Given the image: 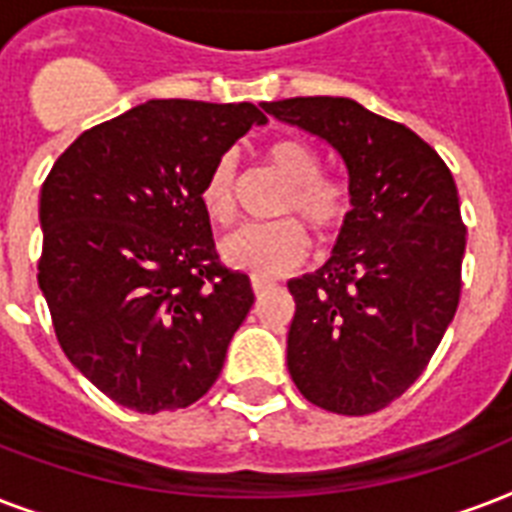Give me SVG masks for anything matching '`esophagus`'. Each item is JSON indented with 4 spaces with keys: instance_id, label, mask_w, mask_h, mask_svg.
Wrapping results in <instances>:
<instances>
[{
    "instance_id": "obj_1",
    "label": "esophagus",
    "mask_w": 512,
    "mask_h": 512,
    "mask_svg": "<svg viewBox=\"0 0 512 512\" xmlns=\"http://www.w3.org/2000/svg\"><path fill=\"white\" fill-rule=\"evenodd\" d=\"M251 288H253V293H256V296H261V293L269 288V283H267V280H261V277H253Z\"/></svg>"
}]
</instances>
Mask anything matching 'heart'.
<instances>
[{
  "label": "heart",
  "instance_id": "obj_1",
  "mask_svg": "<svg viewBox=\"0 0 512 512\" xmlns=\"http://www.w3.org/2000/svg\"><path fill=\"white\" fill-rule=\"evenodd\" d=\"M267 162L280 173L288 194L283 213H296L315 232H331L347 216V194L336 181L320 176V157L307 141L283 138L267 149ZM202 211L216 224L235 216V154L213 162L200 189ZM310 248L307 232L299 221L285 219L275 224H245L229 232L219 245L224 264L253 277H277L304 261Z\"/></svg>",
  "mask_w": 512,
  "mask_h": 512
}]
</instances>
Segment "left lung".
Segmentation results:
<instances>
[{
	"label": "left lung",
	"mask_w": 512,
	"mask_h": 512,
	"mask_svg": "<svg viewBox=\"0 0 512 512\" xmlns=\"http://www.w3.org/2000/svg\"><path fill=\"white\" fill-rule=\"evenodd\" d=\"M342 157L350 202L331 259L288 280V374L315 406L363 417L403 395L454 320L465 224L433 146L352 98L264 104Z\"/></svg>",
	"instance_id": "left-lung-1"
}]
</instances>
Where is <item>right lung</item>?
<instances>
[{"instance_id": "add662e5", "label": "right lung", "mask_w": 512, "mask_h": 512, "mask_svg": "<svg viewBox=\"0 0 512 512\" xmlns=\"http://www.w3.org/2000/svg\"><path fill=\"white\" fill-rule=\"evenodd\" d=\"M267 117L253 104L146 101L85 130L39 194V288L66 358L138 414L176 411L219 379L253 304L219 264L202 181Z\"/></svg>"}]
</instances>
